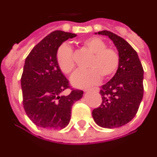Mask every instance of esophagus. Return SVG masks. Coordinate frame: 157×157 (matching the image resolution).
Instances as JSON below:
<instances>
[{"mask_svg": "<svg viewBox=\"0 0 157 157\" xmlns=\"http://www.w3.org/2000/svg\"><path fill=\"white\" fill-rule=\"evenodd\" d=\"M91 90H94V91H97V92H98V91H99V88H98V87H94V88H86V89L84 90V92H89V91H91Z\"/></svg>", "mask_w": 157, "mask_h": 157, "instance_id": "1", "label": "esophagus"}]
</instances>
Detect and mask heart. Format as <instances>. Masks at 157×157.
Instances as JSON below:
<instances>
[{
	"label": "heart",
	"mask_w": 157,
	"mask_h": 157,
	"mask_svg": "<svg viewBox=\"0 0 157 157\" xmlns=\"http://www.w3.org/2000/svg\"><path fill=\"white\" fill-rule=\"evenodd\" d=\"M84 47L93 53L88 63V70L76 71L72 75L71 82L77 88H85L97 84L104 78H109L118 69L120 58L115 50L107 48V44L98 37H90L83 41ZM57 63L64 74H71L75 68L72 48L63 44L57 52Z\"/></svg>",
	"instance_id": "obj_1"
}]
</instances>
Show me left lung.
<instances>
[{"instance_id":"left-lung-1","label":"left lung","mask_w":157,"mask_h":157,"mask_svg":"<svg viewBox=\"0 0 157 157\" xmlns=\"http://www.w3.org/2000/svg\"><path fill=\"white\" fill-rule=\"evenodd\" d=\"M96 35L106 36L118 51L120 63L117 72L101 86V105L93 110L94 121L105 128H119L135 117L144 94V70L138 53L123 38L108 30Z\"/></svg>"}]
</instances>
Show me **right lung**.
Wrapping results in <instances>:
<instances>
[{
  "mask_svg": "<svg viewBox=\"0 0 157 157\" xmlns=\"http://www.w3.org/2000/svg\"><path fill=\"white\" fill-rule=\"evenodd\" d=\"M76 34L55 30L41 40L26 58L21 77L23 105L35 124L48 129H62L70 123L71 108L81 99L83 91L73 90L61 95L69 87V81L57 63L61 44Z\"/></svg>",
  "mask_w": 157,
  "mask_h": 157,
  "instance_id": "1",
  "label": "right lung"
}]
</instances>
